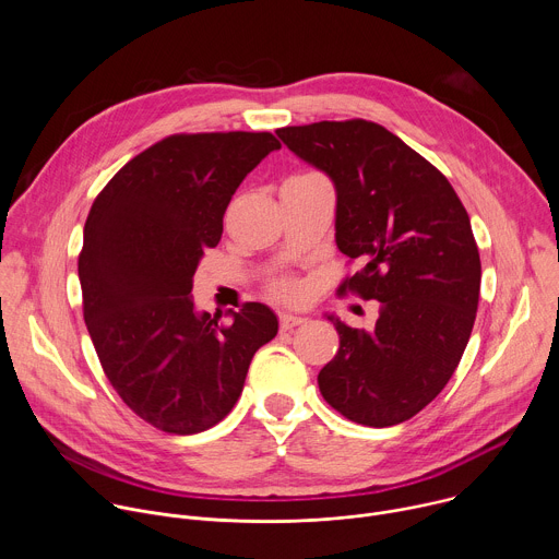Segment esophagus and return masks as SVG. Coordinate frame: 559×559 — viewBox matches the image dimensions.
<instances>
[{"label":"esophagus","mask_w":559,"mask_h":559,"mask_svg":"<svg viewBox=\"0 0 559 559\" xmlns=\"http://www.w3.org/2000/svg\"><path fill=\"white\" fill-rule=\"evenodd\" d=\"M302 323H307V318H302V316H294V313H287V311H283V313L278 316V325H281L283 332L294 330V328H298V325H302Z\"/></svg>","instance_id":"1"}]
</instances>
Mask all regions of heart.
<instances>
[{
    "label": "heart",
    "mask_w": 559,
    "mask_h": 559,
    "mask_svg": "<svg viewBox=\"0 0 559 559\" xmlns=\"http://www.w3.org/2000/svg\"><path fill=\"white\" fill-rule=\"evenodd\" d=\"M272 289H274V294H276V296H281V298H296V296L300 294V287H298V283H294V281H287V278H281V281H276V283L272 285Z\"/></svg>",
    "instance_id": "obj_1"
}]
</instances>
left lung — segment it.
<instances>
[{
  "mask_svg": "<svg viewBox=\"0 0 559 559\" xmlns=\"http://www.w3.org/2000/svg\"><path fill=\"white\" fill-rule=\"evenodd\" d=\"M276 134L334 181L336 246L362 263L338 292L380 302L371 332L328 316L341 347L318 386L352 423L401 425L444 389L475 323L483 267L468 214L438 168L373 121Z\"/></svg>",
  "mask_w": 559,
  "mask_h": 559,
  "instance_id": "obj_1",
  "label": "left lung"
}]
</instances>
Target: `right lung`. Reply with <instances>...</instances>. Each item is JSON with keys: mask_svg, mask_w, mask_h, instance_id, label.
<instances>
[{"mask_svg": "<svg viewBox=\"0 0 559 559\" xmlns=\"http://www.w3.org/2000/svg\"><path fill=\"white\" fill-rule=\"evenodd\" d=\"M278 147L270 132L166 136L130 158L86 218L79 283L88 334L121 401L166 433L221 423L278 332L267 305L229 309L223 323L190 296L231 194Z\"/></svg>", "mask_w": 559, "mask_h": 559, "instance_id": "add662e5", "label": "right lung"}]
</instances>
